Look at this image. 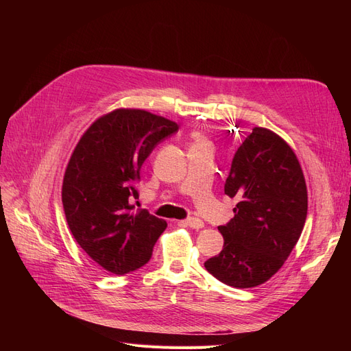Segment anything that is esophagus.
I'll use <instances>...</instances> for the list:
<instances>
[{"label":"esophagus","instance_id":"34e87169","mask_svg":"<svg viewBox=\"0 0 351 351\" xmlns=\"http://www.w3.org/2000/svg\"><path fill=\"white\" fill-rule=\"evenodd\" d=\"M186 226H189L190 228L200 230V228L205 227V222L199 219V218H189V219H186Z\"/></svg>","mask_w":351,"mask_h":351}]
</instances>
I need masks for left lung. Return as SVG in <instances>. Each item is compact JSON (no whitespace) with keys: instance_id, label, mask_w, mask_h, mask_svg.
Here are the masks:
<instances>
[{"instance_id":"8db88e82","label":"left lung","mask_w":351,"mask_h":351,"mask_svg":"<svg viewBox=\"0 0 351 351\" xmlns=\"http://www.w3.org/2000/svg\"><path fill=\"white\" fill-rule=\"evenodd\" d=\"M224 192L237 200L234 218L218 227L224 247L205 268L227 285L252 289L278 272L300 239L307 215L304 176L281 136L254 127L232 158Z\"/></svg>"}]
</instances>
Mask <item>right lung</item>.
Masks as SVG:
<instances>
[{
	"instance_id": "1",
	"label": "right lung",
	"mask_w": 351,
	"mask_h": 351,
	"mask_svg": "<svg viewBox=\"0 0 351 351\" xmlns=\"http://www.w3.org/2000/svg\"><path fill=\"white\" fill-rule=\"evenodd\" d=\"M177 123L137 108L95 120L74 147L62 180V206L79 246L105 271L123 275L143 267L167 222L134 212V183L145 159Z\"/></svg>"
}]
</instances>
